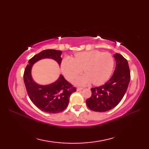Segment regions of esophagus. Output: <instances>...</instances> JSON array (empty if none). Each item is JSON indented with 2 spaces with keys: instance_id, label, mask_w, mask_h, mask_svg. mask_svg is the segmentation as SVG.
<instances>
[{
  "instance_id": "obj_1",
  "label": "esophagus",
  "mask_w": 149,
  "mask_h": 149,
  "mask_svg": "<svg viewBox=\"0 0 149 149\" xmlns=\"http://www.w3.org/2000/svg\"><path fill=\"white\" fill-rule=\"evenodd\" d=\"M82 90H83V88H82V87H78L77 88V91H81Z\"/></svg>"
}]
</instances>
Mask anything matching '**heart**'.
Returning a JSON list of instances; mask_svg holds the SVG:
<instances>
[{
  "instance_id": "b5f03b06",
  "label": "heart",
  "mask_w": 149,
  "mask_h": 149,
  "mask_svg": "<svg viewBox=\"0 0 149 149\" xmlns=\"http://www.w3.org/2000/svg\"><path fill=\"white\" fill-rule=\"evenodd\" d=\"M114 58L109 52L99 50L77 53L75 58L66 56L61 62L63 74L72 80L83 70L86 72L74 80L77 84L92 83L95 85L104 84L109 79L114 68Z\"/></svg>"
}]
</instances>
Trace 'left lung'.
Wrapping results in <instances>:
<instances>
[{
  "label": "left lung",
  "instance_id": "left-lung-1",
  "mask_svg": "<svg viewBox=\"0 0 149 149\" xmlns=\"http://www.w3.org/2000/svg\"><path fill=\"white\" fill-rule=\"evenodd\" d=\"M116 68L112 77L102 86L92 88L91 96L86 100L89 108L97 112H105L116 107L123 99L131 79L128 62L125 58L115 54Z\"/></svg>",
  "mask_w": 149,
  "mask_h": 149
}]
</instances>
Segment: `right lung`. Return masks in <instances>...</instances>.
<instances>
[{"label": "right lung", "instance_id": "obj_1", "mask_svg": "<svg viewBox=\"0 0 149 149\" xmlns=\"http://www.w3.org/2000/svg\"><path fill=\"white\" fill-rule=\"evenodd\" d=\"M61 50H44L29 59L24 73L25 86L29 99L39 109L49 113H58L67 107L70 96L76 91V88L66 81L62 75L54 83L49 85L36 83L31 77V68L34 63L40 59H54L61 65L62 58Z\"/></svg>", "mask_w": 149, "mask_h": 149}]
</instances>
